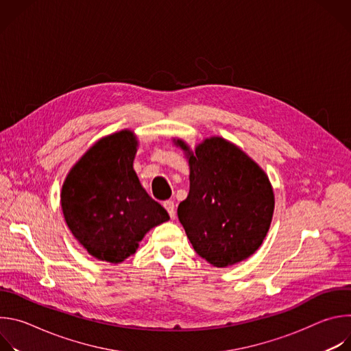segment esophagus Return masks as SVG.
<instances>
[{
	"label": "esophagus",
	"instance_id": "34e87169",
	"mask_svg": "<svg viewBox=\"0 0 351 351\" xmlns=\"http://www.w3.org/2000/svg\"><path fill=\"white\" fill-rule=\"evenodd\" d=\"M164 207H165V210L168 211L169 217H171V218H173V217H175V214H176L175 203H173V202H171V199H168V202H165V203H164Z\"/></svg>",
	"mask_w": 351,
	"mask_h": 351
}]
</instances>
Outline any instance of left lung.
<instances>
[{
	"label": "left lung",
	"mask_w": 351,
	"mask_h": 351,
	"mask_svg": "<svg viewBox=\"0 0 351 351\" xmlns=\"http://www.w3.org/2000/svg\"><path fill=\"white\" fill-rule=\"evenodd\" d=\"M190 190L178 217L194 252L217 268L247 260L263 244L274 215L268 175L241 148L211 136L193 149L182 138Z\"/></svg>",
	"instance_id": "8db88e82"
}]
</instances>
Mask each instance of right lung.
Returning <instances> with one entry per match:
<instances>
[{"instance_id":"obj_1","label":"right lung","mask_w":351,"mask_h":351,"mask_svg":"<svg viewBox=\"0 0 351 351\" xmlns=\"http://www.w3.org/2000/svg\"><path fill=\"white\" fill-rule=\"evenodd\" d=\"M137 147V136L129 129L101 137L71 168L62 184L65 222L99 261L121 264L136 253L149 229L169 221L133 169Z\"/></svg>"}]
</instances>
